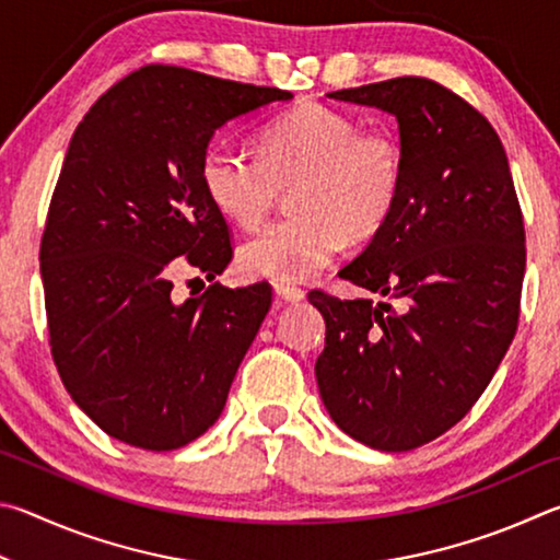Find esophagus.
<instances>
[{
    "mask_svg": "<svg viewBox=\"0 0 560 560\" xmlns=\"http://www.w3.org/2000/svg\"><path fill=\"white\" fill-rule=\"evenodd\" d=\"M275 295L282 302H302L305 300V290L290 285V282H275Z\"/></svg>",
    "mask_w": 560,
    "mask_h": 560,
    "instance_id": "34e87169",
    "label": "esophagus"
}]
</instances>
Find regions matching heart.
Returning <instances> with one entry per match:
<instances>
[{
	"instance_id": "obj_1",
	"label": "heart",
	"mask_w": 560,
	"mask_h": 560,
	"mask_svg": "<svg viewBox=\"0 0 560 560\" xmlns=\"http://www.w3.org/2000/svg\"><path fill=\"white\" fill-rule=\"evenodd\" d=\"M211 203L238 225H255L280 189L298 213L265 223L241 243L245 275L298 282L327 265L345 235L364 241L384 229L404 186V154L388 130H361L354 117L302 103L260 132V156L213 144L201 156Z\"/></svg>"
}]
</instances>
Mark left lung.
Instances as JSON below:
<instances>
[{
    "label": "left lung",
    "mask_w": 560,
    "mask_h": 560,
    "mask_svg": "<svg viewBox=\"0 0 560 560\" xmlns=\"http://www.w3.org/2000/svg\"><path fill=\"white\" fill-rule=\"evenodd\" d=\"M329 97L396 117L404 186L384 229L339 270L384 300L310 292L327 325L315 376L347 435L406 453L459 423L502 364L522 302L524 219L502 140L453 91L406 75Z\"/></svg>",
    "instance_id": "1"
}]
</instances>
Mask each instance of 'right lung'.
<instances>
[{
	"instance_id": "obj_1",
	"label": "right lung",
	"mask_w": 560,
	"mask_h": 560,
	"mask_svg": "<svg viewBox=\"0 0 560 560\" xmlns=\"http://www.w3.org/2000/svg\"><path fill=\"white\" fill-rule=\"evenodd\" d=\"M290 97L156 63L75 127L38 253L48 337L75 406L120 443L176 450L221 416L272 290L213 282L182 300L174 278L213 280L233 255L201 184L213 132Z\"/></svg>"
}]
</instances>
